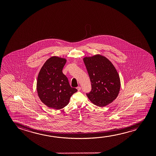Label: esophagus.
I'll return each mask as SVG.
<instances>
[{
  "mask_svg": "<svg viewBox=\"0 0 156 156\" xmlns=\"http://www.w3.org/2000/svg\"><path fill=\"white\" fill-rule=\"evenodd\" d=\"M77 89L78 91H79L80 90H81V87H77Z\"/></svg>",
  "mask_w": 156,
  "mask_h": 156,
  "instance_id": "esophagus-1",
  "label": "esophagus"
}]
</instances>
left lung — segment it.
<instances>
[{"instance_id":"obj_1","label":"left lung","mask_w":156,"mask_h":156,"mask_svg":"<svg viewBox=\"0 0 156 156\" xmlns=\"http://www.w3.org/2000/svg\"><path fill=\"white\" fill-rule=\"evenodd\" d=\"M92 90L86 95L93 104L105 107L117 98L120 88L119 75L108 58L96 55L83 58Z\"/></svg>"}]
</instances>
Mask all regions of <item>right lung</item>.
Returning a JSON list of instances; mask_svg holds the SVG:
<instances>
[{
    "instance_id": "right-lung-1",
    "label": "right lung",
    "mask_w": 156,
    "mask_h": 156,
    "mask_svg": "<svg viewBox=\"0 0 156 156\" xmlns=\"http://www.w3.org/2000/svg\"><path fill=\"white\" fill-rule=\"evenodd\" d=\"M65 58L53 56L46 61L39 73L37 90L42 102L49 108L58 110L68 105L77 90L71 87L62 73Z\"/></svg>"
}]
</instances>
